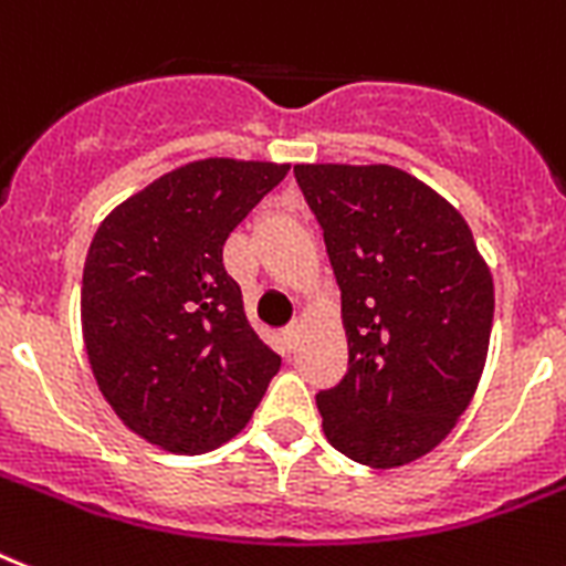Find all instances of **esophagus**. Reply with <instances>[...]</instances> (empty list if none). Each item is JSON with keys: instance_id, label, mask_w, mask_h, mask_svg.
Listing matches in <instances>:
<instances>
[{"instance_id": "obj_1", "label": "esophagus", "mask_w": 566, "mask_h": 566, "mask_svg": "<svg viewBox=\"0 0 566 566\" xmlns=\"http://www.w3.org/2000/svg\"><path fill=\"white\" fill-rule=\"evenodd\" d=\"M298 334H302V327L298 325H287L282 331V339H284V345H287V350H293L298 345Z\"/></svg>"}]
</instances>
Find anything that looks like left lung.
<instances>
[{
    "instance_id": "1",
    "label": "left lung",
    "mask_w": 566,
    "mask_h": 566,
    "mask_svg": "<svg viewBox=\"0 0 566 566\" xmlns=\"http://www.w3.org/2000/svg\"><path fill=\"white\" fill-rule=\"evenodd\" d=\"M342 291L348 374L316 394L322 429L374 469L429 454L486 363L495 287L452 203L394 166L298 164Z\"/></svg>"
}]
</instances>
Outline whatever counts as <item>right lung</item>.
Wrapping results in <instances>:
<instances>
[{
	"label": "right lung",
	"mask_w": 566,
	"mask_h": 566,
	"mask_svg": "<svg viewBox=\"0 0 566 566\" xmlns=\"http://www.w3.org/2000/svg\"><path fill=\"white\" fill-rule=\"evenodd\" d=\"M287 169L195 160L132 195L94 232L83 270L88 363L114 415L166 452L227 443L282 368L247 322L224 241Z\"/></svg>",
	"instance_id": "right-lung-1"
}]
</instances>
